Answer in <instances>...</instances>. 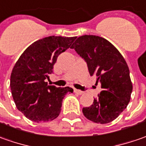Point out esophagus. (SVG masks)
Returning <instances> with one entry per match:
<instances>
[{"instance_id": "esophagus-1", "label": "esophagus", "mask_w": 146, "mask_h": 146, "mask_svg": "<svg viewBox=\"0 0 146 146\" xmlns=\"http://www.w3.org/2000/svg\"><path fill=\"white\" fill-rule=\"evenodd\" d=\"M74 92H75L76 94H79V95H83V94H84V92H82V91H80V90H77V89H75Z\"/></svg>"}]
</instances>
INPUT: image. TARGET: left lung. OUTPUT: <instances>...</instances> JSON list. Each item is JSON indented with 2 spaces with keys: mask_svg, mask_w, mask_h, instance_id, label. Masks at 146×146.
Returning a JSON list of instances; mask_svg holds the SVG:
<instances>
[{
  "mask_svg": "<svg viewBox=\"0 0 146 146\" xmlns=\"http://www.w3.org/2000/svg\"><path fill=\"white\" fill-rule=\"evenodd\" d=\"M71 49L84 59L90 75H96L102 91L83 113L90 121L107 124L114 121L129 104L133 91L129 69L119 50L110 42L95 35H83Z\"/></svg>",
  "mask_w": 146,
  "mask_h": 146,
  "instance_id": "left-lung-1",
  "label": "left lung"
}]
</instances>
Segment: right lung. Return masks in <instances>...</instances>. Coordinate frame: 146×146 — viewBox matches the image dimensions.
<instances>
[{"instance_id":"1","label":"right lung","mask_w":146,"mask_h":146,"mask_svg":"<svg viewBox=\"0 0 146 146\" xmlns=\"http://www.w3.org/2000/svg\"><path fill=\"white\" fill-rule=\"evenodd\" d=\"M76 37L50 36L34 42L25 49L13 68L10 88L17 108L34 122L57 118L62 103L73 89L47 85L49 74L58 56L71 46Z\"/></svg>"}]
</instances>
